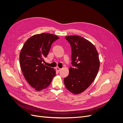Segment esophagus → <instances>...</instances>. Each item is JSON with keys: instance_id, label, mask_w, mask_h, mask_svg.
Returning a JSON list of instances; mask_svg holds the SVG:
<instances>
[{"instance_id": "1", "label": "esophagus", "mask_w": 123, "mask_h": 123, "mask_svg": "<svg viewBox=\"0 0 123 123\" xmlns=\"http://www.w3.org/2000/svg\"><path fill=\"white\" fill-rule=\"evenodd\" d=\"M56 70L57 71H58V72H59L61 70V68H59V67H56Z\"/></svg>"}]
</instances>
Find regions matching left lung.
<instances>
[{
  "label": "left lung",
  "mask_w": 123,
  "mask_h": 123,
  "mask_svg": "<svg viewBox=\"0 0 123 123\" xmlns=\"http://www.w3.org/2000/svg\"><path fill=\"white\" fill-rule=\"evenodd\" d=\"M71 47V64L69 73L64 78L66 89L74 94L87 89L95 80L100 67L99 54L94 45L81 36L65 37Z\"/></svg>",
  "instance_id": "obj_1"
}]
</instances>
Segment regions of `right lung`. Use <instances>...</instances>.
Returning a JSON list of instances; mask_svg holds the SVG:
<instances>
[{"label":"right lung","mask_w":123,"mask_h":123,"mask_svg":"<svg viewBox=\"0 0 123 123\" xmlns=\"http://www.w3.org/2000/svg\"><path fill=\"white\" fill-rule=\"evenodd\" d=\"M58 36L43 33L32 36L26 41L19 55L22 73L29 85L36 91L48 87L56 75L55 70L44 65L51 45Z\"/></svg>","instance_id":"add662e5"}]
</instances>
